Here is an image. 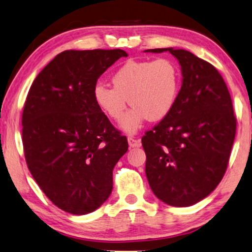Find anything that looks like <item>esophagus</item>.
Returning <instances> with one entry per match:
<instances>
[{
  "mask_svg": "<svg viewBox=\"0 0 252 252\" xmlns=\"http://www.w3.org/2000/svg\"><path fill=\"white\" fill-rule=\"evenodd\" d=\"M127 142H129V146L132 147V148L141 146L140 140H139V139H135L133 137H127Z\"/></svg>",
  "mask_w": 252,
  "mask_h": 252,
  "instance_id": "1",
  "label": "esophagus"
}]
</instances>
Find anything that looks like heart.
<instances>
[{"mask_svg":"<svg viewBox=\"0 0 252 252\" xmlns=\"http://www.w3.org/2000/svg\"><path fill=\"white\" fill-rule=\"evenodd\" d=\"M111 82L113 87L103 83L94 86V101L115 122L122 121L130 102L133 107L123 120L122 129L134 133L147 119L160 121L170 113L181 90L182 76L176 63L158 58L126 62L114 71Z\"/></svg>","mask_w":252,"mask_h":252,"instance_id":"b5f03b06","label":"heart"}]
</instances>
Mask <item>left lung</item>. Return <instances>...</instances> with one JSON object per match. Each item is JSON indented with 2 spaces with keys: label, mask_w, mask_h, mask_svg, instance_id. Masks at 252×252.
Listing matches in <instances>:
<instances>
[{
  "label": "left lung",
  "mask_w": 252,
  "mask_h": 252,
  "mask_svg": "<svg viewBox=\"0 0 252 252\" xmlns=\"http://www.w3.org/2000/svg\"><path fill=\"white\" fill-rule=\"evenodd\" d=\"M146 51H169L183 75L173 110L142 137L148 183L166 204L193 205L225 174L237 130L232 99L212 63L184 49Z\"/></svg>",
  "instance_id": "8db88e82"
}]
</instances>
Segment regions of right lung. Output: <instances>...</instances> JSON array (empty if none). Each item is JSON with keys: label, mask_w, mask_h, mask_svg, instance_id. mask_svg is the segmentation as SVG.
<instances>
[{"label": "right lung", "mask_w": 252, "mask_h": 252, "mask_svg": "<svg viewBox=\"0 0 252 252\" xmlns=\"http://www.w3.org/2000/svg\"><path fill=\"white\" fill-rule=\"evenodd\" d=\"M121 49L65 50L38 74L22 113V143L31 175L65 212L98 209L113 189V168L127 140L93 97L97 79Z\"/></svg>", "instance_id": "add662e5"}]
</instances>
